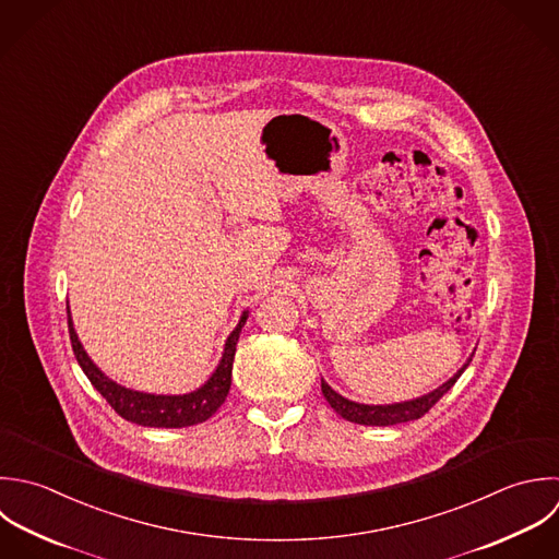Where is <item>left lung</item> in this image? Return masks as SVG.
Segmentation results:
<instances>
[{
    "instance_id": "obj_1",
    "label": "left lung",
    "mask_w": 559,
    "mask_h": 559,
    "mask_svg": "<svg viewBox=\"0 0 559 559\" xmlns=\"http://www.w3.org/2000/svg\"><path fill=\"white\" fill-rule=\"evenodd\" d=\"M471 361L473 359H468V364L453 379H449L442 388L433 390L431 394H427L423 399L407 401V403H396V405H359V403H353V401L340 396L324 381H322V394L329 401V405L348 423L370 425V427H392V425H399V423H409V420L423 418L457 383V379L471 366Z\"/></svg>"
}]
</instances>
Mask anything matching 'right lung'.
<instances>
[{
	"mask_svg": "<svg viewBox=\"0 0 559 559\" xmlns=\"http://www.w3.org/2000/svg\"><path fill=\"white\" fill-rule=\"evenodd\" d=\"M248 313L241 316L237 329L230 333L226 340L224 357L217 366V370L211 374V379L195 392L182 394V396H154V394H143V392H132L126 390L117 383H112L108 377H104L97 366L88 359L84 353L82 344L78 342V335L71 324L69 307H67V324H69V340L73 355L91 381V385L106 399V403L128 423H136L141 427H158V429H180V427H191L209 420L226 401L228 390H230V377H233V361H235V350L239 342V333L246 324Z\"/></svg>",
	"mask_w": 559,
	"mask_h": 559,
	"instance_id": "obj_1",
	"label": "right lung"
}]
</instances>
